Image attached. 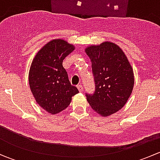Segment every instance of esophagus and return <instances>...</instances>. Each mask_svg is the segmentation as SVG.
<instances>
[{
  "label": "esophagus",
  "instance_id": "obj_1",
  "mask_svg": "<svg viewBox=\"0 0 160 160\" xmlns=\"http://www.w3.org/2000/svg\"><path fill=\"white\" fill-rule=\"evenodd\" d=\"M77 89H78V90L80 92V93H81V92H83V87H82V85H80V84L77 85Z\"/></svg>",
  "mask_w": 160,
  "mask_h": 160
}]
</instances>
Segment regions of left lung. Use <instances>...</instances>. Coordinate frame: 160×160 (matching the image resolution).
<instances>
[{
  "label": "left lung",
  "mask_w": 160,
  "mask_h": 160,
  "mask_svg": "<svg viewBox=\"0 0 160 160\" xmlns=\"http://www.w3.org/2000/svg\"><path fill=\"white\" fill-rule=\"evenodd\" d=\"M94 76L95 92L87 100L95 112L103 117L114 114L125 106L134 87V72L123 50L111 42L91 45L84 49Z\"/></svg>",
  "instance_id": "1"
}]
</instances>
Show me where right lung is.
Segmentation results:
<instances>
[{"label": "right lung", "mask_w": 160, "mask_h": 160, "mask_svg": "<svg viewBox=\"0 0 160 160\" xmlns=\"http://www.w3.org/2000/svg\"><path fill=\"white\" fill-rule=\"evenodd\" d=\"M75 46L62 38L46 43L37 52L31 64L28 81L37 104L51 114L70 105L72 97L79 93L72 86L62 67V61Z\"/></svg>", "instance_id": "1"}]
</instances>
